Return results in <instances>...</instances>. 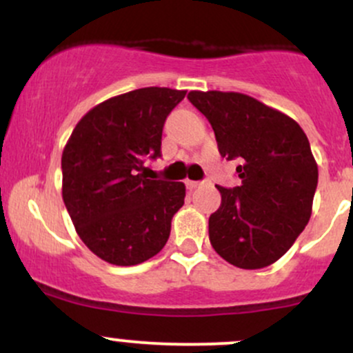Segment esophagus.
<instances>
[{"label":"esophagus","instance_id":"obj_1","mask_svg":"<svg viewBox=\"0 0 353 353\" xmlns=\"http://www.w3.org/2000/svg\"><path fill=\"white\" fill-rule=\"evenodd\" d=\"M185 185H188L189 190H194L196 188H199L201 182H197V181H185Z\"/></svg>","mask_w":353,"mask_h":353}]
</instances>
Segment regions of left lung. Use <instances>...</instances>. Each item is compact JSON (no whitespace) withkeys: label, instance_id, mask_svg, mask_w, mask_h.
I'll list each match as a JSON object with an SVG mask.
<instances>
[{"label":"left lung","instance_id":"8db88e82","mask_svg":"<svg viewBox=\"0 0 353 353\" xmlns=\"http://www.w3.org/2000/svg\"><path fill=\"white\" fill-rule=\"evenodd\" d=\"M188 99L208 117L221 156L241 161L242 184L216 185L222 199L209 217L210 244L239 269H264L310 219L319 168L309 139L292 117L242 92L190 91Z\"/></svg>","mask_w":353,"mask_h":353}]
</instances>
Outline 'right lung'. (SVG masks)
<instances>
[{
  "instance_id": "add662e5",
  "label": "right lung",
  "mask_w": 353,
  "mask_h": 353,
  "mask_svg": "<svg viewBox=\"0 0 353 353\" xmlns=\"http://www.w3.org/2000/svg\"><path fill=\"white\" fill-rule=\"evenodd\" d=\"M185 91L141 88L81 117L64 145L63 201L81 241L112 265H137L168 242L184 205V182L154 181L144 161L161 156L165 117Z\"/></svg>"
}]
</instances>
